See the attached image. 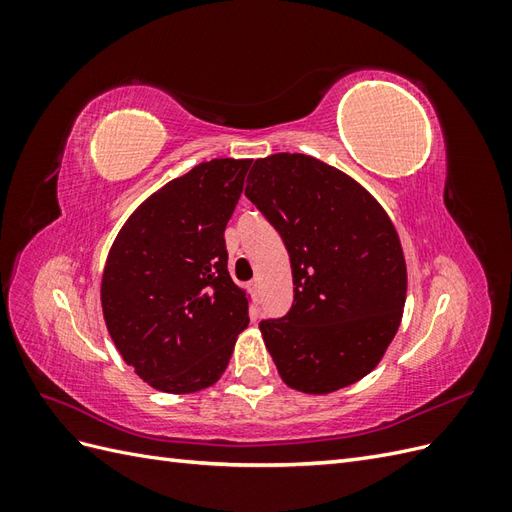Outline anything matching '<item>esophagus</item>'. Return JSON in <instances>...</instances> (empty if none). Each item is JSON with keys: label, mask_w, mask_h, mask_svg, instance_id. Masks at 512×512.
<instances>
[{"label": "esophagus", "mask_w": 512, "mask_h": 512, "mask_svg": "<svg viewBox=\"0 0 512 512\" xmlns=\"http://www.w3.org/2000/svg\"><path fill=\"white\" fill-rule=\"evenodd\" d=\"M247 288H250V292H252V297H254V301H258V280H254V282H250V284H247Z\"/></svg>", "instance_id": "1"}]
</instances>
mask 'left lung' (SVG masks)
<instances>
[{
  "label": "left lung",
  "mask_w": 512,
  "mask_h": 512,
  "mask_svg": "<svg viewBox=\"0 0 512 512\" xmlns=\"http://www.w3.org/2000/svg\"><path fill=\"white\" fill-rule=\"evenodd\" d=\"M245 196L290 256L292 305L258 324L282 380L312 395L361 380L393 342L406 303L389 215L348 175L303 153L256 160Z\"/></svg>",
  "instance_id": "1"
}]
</instances>
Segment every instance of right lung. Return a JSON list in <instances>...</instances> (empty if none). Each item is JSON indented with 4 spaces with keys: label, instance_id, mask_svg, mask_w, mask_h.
Listing matches in <instances>:
<instances>
[{
    "label": "right lung",
    "instance_id": "1",
    "mask_svg": "<svg viewBox=\"0 0 512 512\" xmlns=\"http://www.w3.org/2000/svg\"><path fill=\"white\" fill-rule=\"evenodd\" d=\"M250 164L211 160L168 181L111 247L102 275L106 327L153 389L181 395L218 382L250 322L224 241Z\"/></svg>",
    "mask_w": 512,
    "mask_h": 512
}]
</instances>
